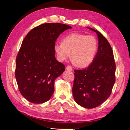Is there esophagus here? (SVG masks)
Returning <instances> with one entry per match:
<instances>
[{
  "label": "esophagus",
  "mask_w": 130,
  "mask_h": 130,
  "mask_svg": "<svg viewBox=\"0 0 130 130\" xmlns=\"http://www.w3.org/2000/svg\"><path fill=\"white\" fill-rule=\"evenodd\" d=\"M66 69L68 70H73V67H72V66H67Z\"/></svg>",
  "instance_id": "obj_1"
}]
</instances>
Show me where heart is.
<instances>
[{"label":"heart","instance_id":"heart-1","mask_svg":"<svg viewBox=\"0 0 130 130\" xmlns=\"http://www.w3.org/2000/svg\"><path fill=\"white\" fill-rule=\"evenodd\" d=\"M98 48V41L95 37L79 33L68 35L62 43H56L54 46L60 61L66 60L71 53L72 61L81 67H87L93 61Z\"/></svg>","mask_w":130,"mask_h":130}]
</instances>
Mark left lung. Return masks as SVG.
I'll return each mask as SVG.
<instances>
[{"instance_id": "obj_1", "label": "left lung", "mask_w": 130, "mask_h": 130, "mask_svg": "<svg viewBox=\"0 0 130 130\" xmlns=\"http://www.w3.org/2000/svg\"><path fill=\"white\" fill-rule=\"evenodd\" d=\"M98 52L93 61L84 69L74 70L73 95L76 103L91 109L103 104L111 95L116 81V63L108 41L99 31Z\"/></svg>"}]
</instances>
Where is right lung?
<instances>
[{
	"label": "right lung",
	"mask_w": 130,
	"mask_h": 130,
	"mask_svg": "<svg viewBox=\"0 0 130 130\" xmlns=\"http://www.w3.org/2000/svg\"><path fill=\"white\" fill-rule=\"evenodd\" d=\"M72 27L61 23H44L34 27L23 41L15 61V76L19 92L31 103L48 101L54 81L65 70L55 56L60 35Z\"/></svg>",
	"instance_id": "add662e5"
}]
</instances>
